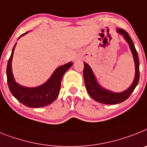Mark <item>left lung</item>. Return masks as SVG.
Segmentation results:
<instances>
[{
    "mask_svg": "<svg viewBox=\"0 0 147 147\" xmlns=\"http://www.w3.org/2000/svg\"><path fill=\"white\" fill-rule=\"evenodd\" d=\"M117 30L120 34H122L123 35L125 39L128 42L132 55H133L134 61H135V76L133 83L129 86V88L127 89L126 91L121 93L112 92L103 89L97 84L95 75L93 74L89 65L86 63H84V68L83 74H84L85 86H86V90H87L89 95L96 101L104 104H117L127 100V98L131 95L134 89H135L136 86L138 84L139 77H140L138 55V52L135 49L132 38H130L127 32L125 31L124 29H118Z\"/></svg>",
    "mask_w": 147,
    "mask_h": 147,
    "instance_id": "left-lung-1",
    "label": "left lung"
}]
</instances>
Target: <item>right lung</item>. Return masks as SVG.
<instances>
[{"mask_svg": "<svg viewBox=\"0 0 147 147\" xmlns=\"http://www.w3.org/2000/svg\"><path fill=\"white\" fill-rule=\"evenodd\" d=\"M27 32L24 33L20 36H23ZM15 45L14 46L12 54L9 58L7 67H6L7 83L11 93L21 104L31 108L46 107L52 104L58 97L61 89V80L63 75L72 66L73 63L69 62L63 66L58 67L55 71L53 75L51 76L50 78L48 80V81L41 86L35 88L24 87L15 82L12 75L11 64H12V55H13Z\"/></svg>", "mask_w": 147, "mask_h": 147, "instance_id": "add662e5", "label": "right lung"}]
</instances>
